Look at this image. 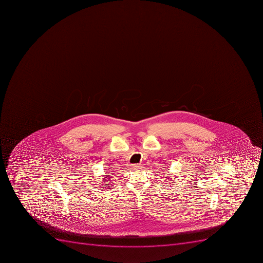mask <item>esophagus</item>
<instances>
[{"instance_id":"esophagus-1","label":"esophagus","mask_w":263,"mask_h":263,"mask_svg":"<svg viewBox=\"0 0 263 263\" xmlns=\"http://www.w3.org/2000/svg\"><path fill=\"white\" fill-rule=\"evenodd\" d=\"M133 168L134 170H139V169L142 168V165H141V164H134L133 166Z\"/></svg>"}]
</instances>
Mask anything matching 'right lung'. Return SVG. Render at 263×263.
<instances>
[{"instance_id":"add662e5","label":"right lung","mask_w":263,"mask_h":263,"mask_svg":"<svg viewBox=\"0 0 263 263\" xmlns=\"http://www.w3.org/2000/svg\"><path fill=\"white\" fill-rule=\"evenodd\" d=\"M107 179H108V180H109V179H110V178H107ZM108 181V182H109V181ZM104 182H106V181H104ZM103 186H105V185H103Z\"/></svg>"}]
</instances>
